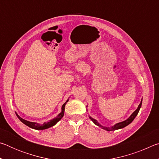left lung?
<instances>
[{
	"label": "left lung",
	"instance_id": "8db88e82",
	"mask_svg": "<svg viewBox=\"0 0 159 159\" xmlns=\"http://www.w3.org/2000/svg\"><path fill=\"white\" fill-rule=\"evenodd\" d=\"M142 99L141 100V102L140 104H139V106L138 107V109H137L135 111H134L133 114H131V116L130 117H129L128 119H126L125 120H124V121H122V122H120V123H116V124H115L114 125H113L112 127H104V126H102V125L99 124V123L98 122V120L94 119V118H93L91 116H90L89 118L91 119V120L95 123V125H98L99 127H101L102 129H104V130H106L107 131H112V130H118V129H121L125 127V126L128 125L129 124H130V123H132V121L134 119V118L136 117V116L138 115V112L139 111V109H140L141 108V106H142Z\"/></svg>",
	"mask_w": 159,
	"mask_h": 159
}]
</instances>
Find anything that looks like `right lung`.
Masks as SVG:
<instances>
[{
	"label": "right lung",
	"mask_w": 159,
	"mask_h": 159,
	"mask_svg": "<svg viewBox=\"0 0 159 159\" xmlns=\"http://www.w3.org/2000/svg\"><path fill=\"white\" fill-rule=\"evenodd\" d=\"M69 101V99H67L66 102L64 103L62 107H61V111L60 114H59L57 115V116L53 118V119L50 120L49 122H47V123H43V124H39V123H35V122H30V121H28V120L23 119L22 118H21L20 116H19L17 113L15 112L16 115H17V116L18 117L19 119H20L21 122H22L24 124H25L26 125L29 126V128H33L35 129V130H45V129H47V128H49L50 127H52L53 125H55L56 123H57L59 120H60L61 119V118L63 117L64 114V107H65V105L66 104V102Z\"/></svg>",
	"instance_id": "1"
}]
</instances>
